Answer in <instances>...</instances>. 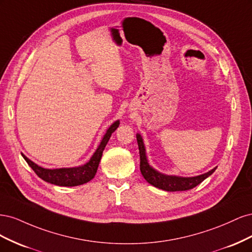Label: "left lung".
Segmentation results:
<instances>
[{"mask_svg":"<svg viewBox=\"0 0 252 252\" xmlns=\"http://www.w3.org/2000/svg\"><path fill=\"white\" fill-rule=\"evenodd\" d=\"M136 141H138L140 150V169L144 179L152 186L166 190V191H185V190L192 189L201 184L205 179H207L217 169V167H215L208 172L196 175V177H179V175L164 174L149 165L146 156V148H145V144L140 133H136Z\"/></svg>","mask_w":252,"mask_h":252,"instance_id":"8db88e82","label":"left lung"}]
</instances>
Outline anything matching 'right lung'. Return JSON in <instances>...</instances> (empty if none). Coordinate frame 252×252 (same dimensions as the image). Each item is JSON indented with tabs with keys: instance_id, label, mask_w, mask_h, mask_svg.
Instances as JSON below:
<instances>
[{
	"instance_id": "1",
	"label": "right lung",
	"mask_w": 252,
	"mask_h": 252,
	"mask_svg": "<svg viewBox=\"0 0 252 252\" xmlns=\"http://www.w3.org/2000/svg\"><path fill=\"white\" fill-rule=\"evenodd\" d=\"M119 125H120L119 120L110 125V127L106 130V133L104 134L100 145L97 146L93 157L90 158V159L86 164L81 165V166L69 167V168L48 169L33 163L32 159H29L23 154H22V157L24 158L27 164L32 167V170L36 173L37 177L41 178L45 182L50 183V184H53V185L65 186V187H73V186L83 185L94 178L98 164H100V161H101L103 151L106 147V145H107L112 132L116 131V129L119 127Z\"/></svg>"
}]
</instances>
